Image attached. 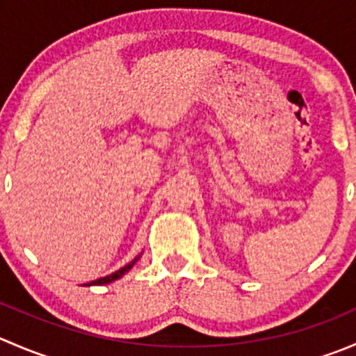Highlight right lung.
Wrapping results in <instances>:
<instances>
[{
    "instance_id": "1",
    "label": "right lung",
    "mask_w": 356,
    "mask_h": 356,
    "mask_svg": "<svg viewBox=\"0 0 356 356\" xmlns=\"http://www.w3.org/2000/svg\"><path fill=\"white\" fill-rule=\"evenodd\" d=\"M139 258H141V254H138V257H136L134 260L131 261V264H127V265H125V267H122L120 270H115L113 274L106 275V277H99V279H96V281H92V282H88V284H84V286H102V284H110V282L117 281V279H120L122 275H124V274H127V272L131 270L132 267H134V264H136V261L139 260Z\"/></svg>"
}]
</instances>
